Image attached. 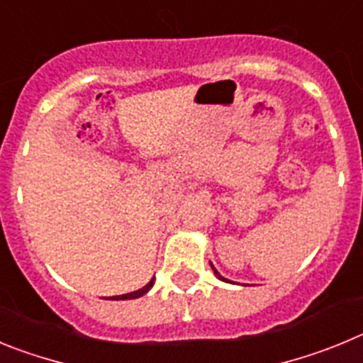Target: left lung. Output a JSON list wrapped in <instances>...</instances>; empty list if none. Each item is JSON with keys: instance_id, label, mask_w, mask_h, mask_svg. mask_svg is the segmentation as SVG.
I'll return each instance as SVG.
<instances>
[{"instance_id": "8db88e82", "label": "left lung", "mask_w": 363, "mask_h": 363, "mask_svg": "<svg viewBox=\"0 0 363 363\" xmlns=\"http://www.w3.org/2000/svg\"><path fill=\"white\" fill-rule=\"evenodd\" d=\"M214 272H216V277H218V278H220V280H225V278H223V277H221V274H220V272H218V271H216V269H214Z\"/></svg>"}]
</instances>
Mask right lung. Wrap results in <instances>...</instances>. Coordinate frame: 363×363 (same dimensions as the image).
Listing matches in <instances>:
<instances>
[{
  "instance_id": "1",
  "label": "right lung",
  "mask_w": 363,
  "mask_h": 363,
  "mask_svg": "<svg viewBox=\"0 0 363 363\" xmlns=\"http://www.w3.org/2000/svg\"><path fill=\"white\" fill-rule=\"evenodd\" d=\"M152 284H154V278L145 285V287H142V289L134 291V293L121 294V296H111V300H134V298H140V296H143V294H145L150 287H152Z\"/></svg>"
}]
</instances>
